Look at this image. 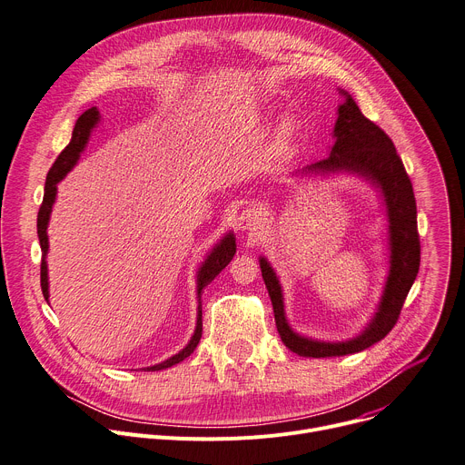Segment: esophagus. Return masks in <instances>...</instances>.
<instances>
[{"instance_id":"34e87169","label":"esophagus","mask_w":465,"mask_h":465,"mask_svg":"<svg viewBox=\"0 0 465 465\" xmlns=\"http://www.w3.org/2000/svg\"><path fill=\"white\" fill-rule=\"evenodd\" d=\"M262 227V216L261 212L253 206H249L240 212L238 216V229L242 232H257Z\"/></svg>"}]
</instances>
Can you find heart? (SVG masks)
I'll return each instance as SVG.
<instances>
[{
	"label": "heart",
	"instance_id": "obj_1",
	"mask_svg": "<svg viewBox=\"0 0 465 465\" xmlns=\"http://www.w3.org/2000/svg\"><path fill=\"white\" fill-rule=\"evenodd\" d=\"M296 132H298V123H296V119H294V117H284V119L281 121V124L277 126V134H275L277 145H279L281 149L289 147L291 143L294 141V137H296Z\"/></svg>",
	"mask_w": 465,
	"mask_h": 465
}]
</instances>
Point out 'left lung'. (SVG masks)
Instances as JSON below:
<instances>
[{
    "instance_id": "obj_1",
    "label": "left lung",
    "mask_w": 465,
    "mask_h": 465,
    "mask_svg": "<svg viewBox=\"0 0 465 465\" xmlns=\"http://www.w3.org/2000/svg\"><path fill=\"white\" fill-rule=\"evenodd\" d=\"M337 108L333 145L330 156L292 173V176L351 174L363 178L381 199L387 218V275L383 291L367 326L346 341H320L292 330L284 311L279 277L266 257H259L262 279L268 289L275 326L282 344L302 357H337L363 351L381 341L397 324L404 300L419 272L420 245L417 234V204L410 176L389 135L369 121L360 105L344 91Z\"/></svg>"
}]
</instances>
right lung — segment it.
Returning a JSON list of instances; mask_svg holds the SVG:
<instances>
[{
	"instance_id": "1",
	"label": "right lung",
	"mask_w": 465,
	"mask_h": 465,
	"mask_svg": "<svg viewBox=\"0 0 465 465\" xmlns=\"http://www.w3.org/2000/svg\"><path fill=\"white\" fill-rule=\"evenodd\" d=\"M98 123H100V112H98V108H94V105L78 117V121L74 124V130H73V137H70V143L63 149V153L57 156V160L54 162V165H52V169L48 171V176H46L45 197H43V204H41V210H39V218H37V234H39V242H41V249H43L41 287H43V294H45L46 302L50 298L48 262H46V255H48V223H50L52 208H54L55 197H57V184L78 163L82 153L85 151L87 143L91 139V134L98 126ZM234 253H236V236H234L232 231H229L206 253L204 261L201 262V266H199V270L195 273V277H197L195 279V282H197V322H195V330H193V335H192L190 342L178 353L167 357L165 361L156 363L153 367H145L143 371H163V369H169V367H173L176 363L184 361L188 355L193 353V350L197 348V344L201 341V333H203V302H201L203 291L232 261Z\"/></svg>"
}]
</instances>
